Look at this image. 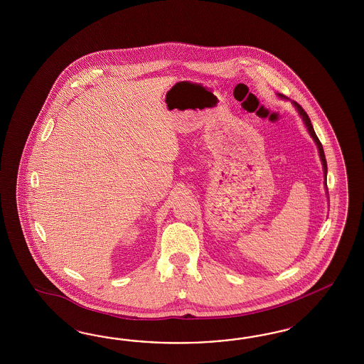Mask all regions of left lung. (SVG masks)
Masks as SVG:
<instances>
[{
  "label": "left lung",
  "mask_w": 364,
  "mask_h": 364,
  "mask_svg": "<svg viewBox=\"0 0 364 364\" xmlns=\"http://www.w3.org/2000/svg\"><path fill=\"white\" fill-rule=\"evenodd\" d=\"M282 99H287L284 95H279ZM294 105H295V108L298 109L299 114L301 116V119H303V122L306 124V127H307V129H309V134H311V137L315 140V143L318 145V148H319V154L320 159H321V163H323V169H324V176H326V180H327V161H326V156H324V151H323V145L319 141V139H318V136H316V133L314 131V128H312V124H311V120H309V114L306 113V110L301 108V105H299L296 101H294ZM326 186H327V183H326Z\"/></svg>",
  "instance_id": "1"
}]
</instances>
